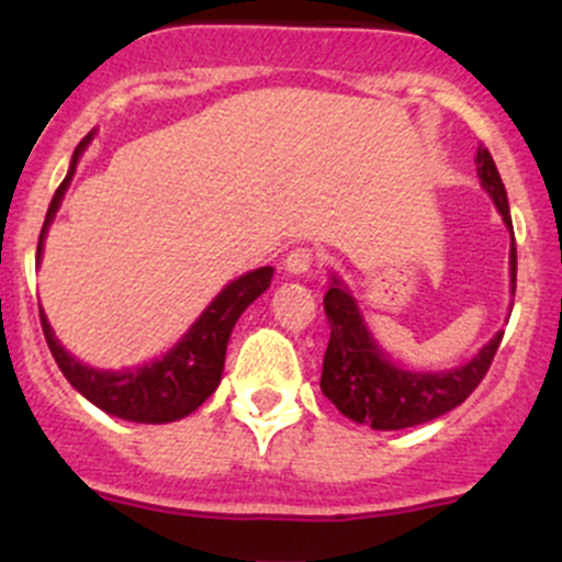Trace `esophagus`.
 <instances>
[{"label":"esophagus","mask_w":562,"mask_h":562,"mask_svg":"<svg viewBox=\"0 0 562 562\" xmlns=\"http://www.w3.org/2000/svg\"><path fill=\"white\" fill-rule=\"evenodd\" d=\"M317 263V252L315 249H310V247H296V249H291V252H288V258H285V271L288 274H307L310 269H313V266Z\"/></svg>","instance_id":"1"}]
</instances>
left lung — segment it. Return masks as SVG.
<instances>
[{
	"instance_id": "left-lung-1",
	"label": "left lung",
	"mask_w": 562,
	"mask_h": 562,
	"mask_svg": "<svg viewBox=\"0 0 562 562\" xmlns=\"http://www.w3.org/2000/svg\"><path fill=\"white\" fill-rule=\"evenodd\" d=\"M481 187L492 195L508 234H512V293H517V245H514L512 212H508L506 187L497 173L490 149L481 146L475 155ZM323 310L328 315L331 337H328L326 356H323L321 391L337 405L342 416L356 424H367L372 429H405L416 424H427L443 413L462 405L475 386L484 381L503 331H497L475 359L457 370L446 372H413L402 370L378 348L367 328L359 304L348 293V288L331 277V288L323 296Z\"/></svg>"
}]
</instances>
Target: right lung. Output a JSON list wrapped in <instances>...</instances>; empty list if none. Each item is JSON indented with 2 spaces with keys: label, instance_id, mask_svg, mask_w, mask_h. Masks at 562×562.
Returning a JSON list of instances; mask_svg holds the SVG:
<instances>
[{
  "label": "right lung",
  "instance_id": "obj_1",
  "mask_svg": "<svg viewBox=\"0 0 562 562\" xmlns=\"http://www.w3.org/2000/svg\"><path fill=\"white\" fill-rule=\"evenodd\" d=\"M89 140H92V133L76 146L70 171H67L65 181L56 187L54 198H50L48 214H45L43 231H40L37 260L40 252H43V239L48 234V225L54 223L56 209H59L65 190L70 187L72 173H76L78 157L87 149ZM271 274H274L271 266H260V269L241 274L239 280L225 285L220 296L192 323L190 331L162 359L135 367V370L108 372L81 364L76 356H70L61 348L59 339L50 331L48 321H45L43 310H40V323H43L45 342H48L50 356L59 364L61 375L70 381L72 389L81 391L92 405L111 413V416L124 418V422L168 424L198 411L214 394V389L220 386L231 331H234L239 315L271 285Z\"/></svg>",
  "mask_w": 562,
  "mask_h": 562
}]
</instances>
